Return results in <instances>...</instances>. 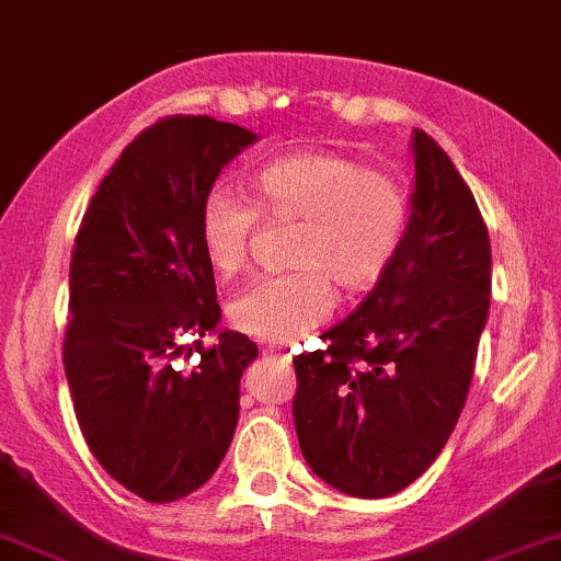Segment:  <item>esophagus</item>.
<instances>
[{"label":"esophagus","instance_id":"34e87169","mask_svg":"<svg viewBox=\"0 0 561 561\" xmlns=\"http://www.w3.org/2000/svg\"><path fill=\"white\" fill-rule=\"evenodd\" d=\"M266 356H272V358H282V362H293V356H289L287 351H279V348H268V351H266Z\"/></svg>","mask_w":561,"mask_h":561}]
</instances>
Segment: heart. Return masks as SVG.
I'll list each match as a JSON object with an SVG mask.
<instances>
[{
    "label": "heart",
    "instance_id": "heart-1",
    "mask_svg": "<svg viewBox=\"0 0 561 561\" xmlns=\"http://www.w3.org/2000/svg\"><path fill=\"white\" fill-rule=\"evenodd\" d=\"M253 184L266 215L302 220L289 253L300 268L253 279L230 300L228 316L243 333L289 343L331 316V279L343 289H367L387 272L405 238L410 203L394 176L328 151L268 161ZM256 222V207L241 194H207L199 238L220 276L241 272Z\"/></svg>",
    "mask_w": 561,
    "mask_h": 561
}]
</instances>
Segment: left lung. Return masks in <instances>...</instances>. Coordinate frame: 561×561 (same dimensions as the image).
Segmentation results:
<instances>
[{
	"instance_id": "1",
	"label": "left lung",
	"mask_w": 561,
	"mask_h": 561,
	"mask_svg": "<svg viewBox=\"0 0 561 561\" xmlns=\"http://www.w3.org/2000/svg\"><path fill=\"white\" fill-rule=\"evenodd\" d=\"M398 256L367 300L295 358V428L320 480L351 497L415 482L449 442L490 316L492 253L474 194L428 133Z\"/></svg>"
}]
</instances>
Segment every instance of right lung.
<instances>
[{"instance_id": "obj_1", "label": "right lung", "mask_w": 561, "mask_h": 561, "mask_svg": "<svg viewBox=\"0 0 561 561\" xmlns=\"http://www.w3.org/2000/svg\"><path fill=\"white\" fill-rule=\"evenodd\" d=\"M256 140L207 115L161 119L102 179L73 245L64 343L73 410L104 472L148 503L203 488L233 442L241 377L259 348L218 328L199 213ZM205 332L219 341L182 370L183 339Z\"/></svg>"}]
</instances>
